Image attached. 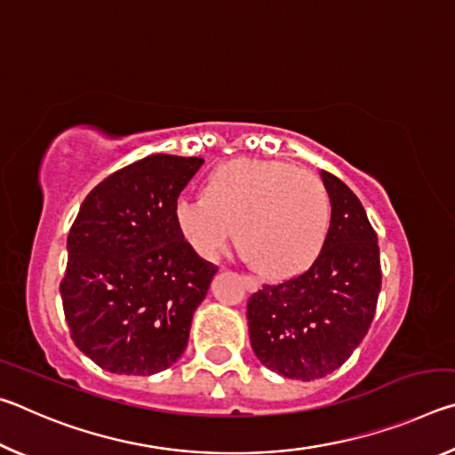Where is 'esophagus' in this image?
<instances>
[{
    "mask_svg": "<svg viewBox=\"0 0 455 455\" xmlns=\"http://www.w3.org/2000/svg\"><path fill=\"white\" fill-rule=\"evenodd\" d=\"M241 281L249 292H257L260 289V283L257 279H252V276H241Z\"/></svg>",
    "mask_w": 455,
    "mask_h": 455,
    "instance_id": "esophagus-1",
    "label": "esophagus"
}]
</instances>
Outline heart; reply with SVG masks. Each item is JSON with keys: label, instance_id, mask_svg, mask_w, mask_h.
<instances>
[{"label": "heart", "instance_id": "b5f03b06", "mask_svg": "<svg viewBox=\"0 0 455 455\" xmlns=\"http://www.w3.org/2000/svg\"><path fill=\"white\" fill-rule=\"evenodd\" d=\"M174 227L188 249L214 260L235 235L244 260L271 281L303 275L325 249L331 200L323 182L281 160L236 158L214 168L203 195L180 192Z\"/></svg>", "mask_w": 455, "mask_h": 455}]
</instances>
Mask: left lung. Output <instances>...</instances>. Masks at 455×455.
<instances>
[{
	"label": "left lung",
	"mask_w": 455,
	"mask_h": 455,
	"mask_svg": "<svg viewBox=\"0 0 455 455\" xmlns=\"http://www.w3.org/2000/svg\"><path fill=\"white\" fill-rule=\"evenodd\" d=\"M331 200L325 249L295 279L249 299L251 347L267 369L313 381L333 373L359 347L381 291L379 244L347 184L321 171Z\"/></svg>",
	"instance_id": "1"
}]
</instances>
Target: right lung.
Listing matches in <instances>:
<instances>
[{
    "instance_id": "1",
    "label": "right lung",
    "mask_w": 455,
    "mask_h": 455,
    "mask_svg": "<svg viewBox=\"0 0 455 455\" xmlns=\"http://www.w3.org/2000/svg\"><path fill=\"white\" fill-rule=\"evenodd\" d=\"M203 164L152 154L108 176L80 206L60 295L76 347L104 371L154 375L187 349L217 268L182 241L172 203Z\"/></svg>"
}]
</instances>
